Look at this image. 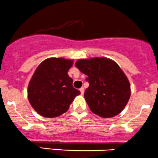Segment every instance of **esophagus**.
<instances>
[{"label":"esophagus","instance_id":"obj_1","mask_svg":"<svg viewBox=\"0 0 158 158\" xmlns=\"http://www.w3.org/2000/svg\"><path fill=\"white\" fill-rule=\"evenodd\" d=\"M79 91H80L81 94L83 95V93H84V88H83V87H81V88L79 89Z\"/></svg>","mask_w":158,"mask_h":158}]
</instances>
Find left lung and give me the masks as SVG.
<instances>
[{
    "instance_id": "1",
    "label": "left lung",
    "mask_w": 158,
    "mask_h": 158,
    "mask_svg": "<svg viewBox=\"0 0 158 158\" xmlns=\"http://www.w3.org/2000/svg\"><path fill=\"white\" fill-rule=\"evenodd\" d=\"M86 75L89 86L84 97L95 114L103 118L116 116L124 109L131 97L129 80L120 67L107 58L79 59L75 64Z\"/></svg>"
}]
</instances>
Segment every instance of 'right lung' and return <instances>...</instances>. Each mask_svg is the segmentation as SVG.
<instances>
[{"label": "right lung", "instance_id": "right-lung-1", "mask_svg": "<svg viewBox=\"0 0 158 158\" xmlns=\"http://www.w3.org/2000/svg\"><path fill=\"white\" fill-rule=\"evenodd\" d=\"M73 60L49 58L37 67L27 87V97L34 110L44 117L63 114L79 90L73 85L68 71Z\"/></svg>", "mask_w": 158, "mask_h": 158}]
</instances>
